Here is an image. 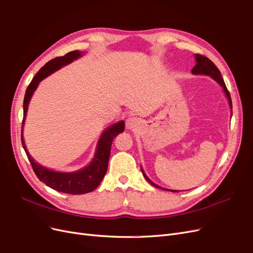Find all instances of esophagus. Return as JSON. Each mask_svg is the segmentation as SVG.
<instances>
[{"instance_id":"34e87169","label":"esophagus","mask_w":253,"mask_h":253,"mask_svg":"<svg viewBox=\"0 0 253 253\" xmlns=\"http://www.w3.org/2000/svg\"><path fill=\"white\" fill-rule=\"evenodd\" d=\"M138 125V120L135 118V117H129L126 119V128L128 129H134L136 128Z\"/></svg>"}]
</instances>
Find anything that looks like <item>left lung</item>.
<instances>
[{
  "label": "left lung",
  "instance_id": "8db88e82",
  "mask_svg": "<svg viewBox=\"0 0 253 253\" xmlns=\"http://www.w3.org/2000/svg\"><path fill=\"white\" fill-rule=\"evenodd\" d=\"M195 58H196V65L193 67V69H192V73L196 74V75H208V76H211L214 80H216L217 82H218L222 87H223L224 92H225V94H226V96H227V98H228V102H229L230 108L232 109L230 94H229V92H228V90H227V88H226V85H225V83H224V80H223V78H222L221 73H220V70L218 69V67H217L213 62H211L208 57H206V56H204V55L196 54V55H195ZM142 173H143L144 177L149 181V183H150L151 185L157 187V188H160V187H158L157 185H155V184L153 183V181H151V180L145 175V173L143 172V170H142ZM164 190H165V189H164ZM171 192H177V191H173V190H172Z\"/></svg>",
  "mask_w": 253,
  "mask_h": 253
}]
</instances>
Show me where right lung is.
Listing matches in <instances>:
<instances>
[{"label": "right lung", "mask_w": 253, "mask_h": 253, "mask_svg": "<svg viewBox=\"0 0 253 253\" xmlns=\"http://www.w3.org/2000/svg\"><path fill=\"white\" fill-rule=\"evenodd\" d=\"M79 57H81V52H79V50H73V52H69L64 56L56 57L52 60H49L47 63H45L42 68L39 69V72L35 75V77L33 78L31 83L29 84L26 90V94L24 98L23 125L27 114L30 98H31L34 90L38 86L40 81H42L48 75L53 74L54 72H56V70H58L59 68H61L62 66L73 62L74 60L78 59ZM124 130H125L124 121H119V123L108 127L98 141L96 154L94 156L93 161L91 162V164L79 171H76V172H66V173L56 172V171L49 170L42 166H40L32 159V157L29 155L23 139V134H22V144L26 151V155L30 161V163H31L33 171L40 181H42V183H44L47 187L52 188L58 192H62V193L73 194V195H79V194L89 193V192L95 190L99 186L100 181L103 180L107 172L109 157L111 153V146H112L113 140L118 134L123 133ZM22 133H23V127H22Z\"/></svg>", "instance_id": "right-lung-1"}]
</instances>
